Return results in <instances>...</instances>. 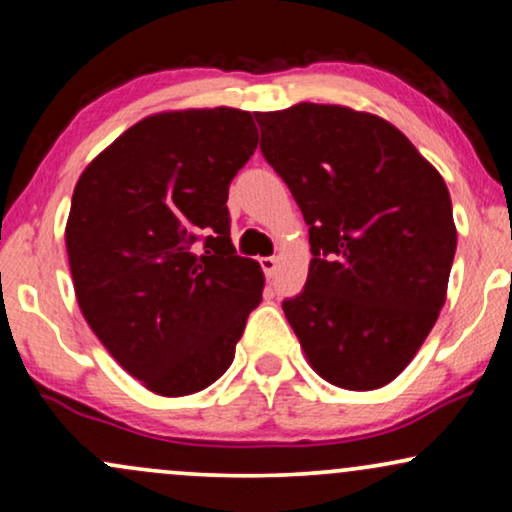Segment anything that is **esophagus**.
Masks as SVG:
<instances>
[{"mask_svg": "<svg viewBox=\"0 0 512 512\" xmlns=\"http://www.w3.org/2000/svg\"><path fill=\"white\" fill-rule=\"evenodd\" d=\"M260 264H262L264 276H267V279H272V276L276 274V257H262Z\"/></svg>", "mask_w": 512, "mask_h": 512, "instance_id": "1", "label": "esophagus"}]
</instances>
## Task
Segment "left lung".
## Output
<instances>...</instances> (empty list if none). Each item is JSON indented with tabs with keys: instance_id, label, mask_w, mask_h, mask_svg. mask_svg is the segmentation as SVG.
<instances>
[{
	"instance_id": "left-lung-1",
	"label": "left lung",
	"mask_w": 512,
	"mask_h": 512,
	"mask_svg": "<svg viewBox=\"0 0 512 512\" xmlns=\"http://www.w3.org/2000/svg\"><path fill=\"white\" fill-rule=\"evenodd\" d=\"M257 122L310 226L308 281L284 301L286 320L322 380L385 387L448 296L457 228L443 175L392 122L346 105L298 103Z\"/></svg>"
}]
</instances>
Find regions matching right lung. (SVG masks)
Here are the masks:
<instances>
[{"mask_svg":"<svg viewBox=\"0 0 512 512\" xmlns=\"http://www.w3.org/2000/svg\"><path fill=\"white\" fill-rule=\"evenodd\" d=\"M255 149L248 110H163L122 132L76 182L64 228L76 301L108 354L154 395L216 383L262 301L260 262L236 255L226 207Z\"/></svg>","mask_w":512,"mask_h":512,"instance_id":"1","label":"right lung"}]
</instances>
